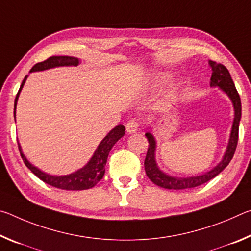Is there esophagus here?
Returning <instances> with one entry per match:
<instances>
[{
    "label": "esophagus",
    "mask_w": 251,
    "mask_h": 251,
    "mask_svg": "<svg viewBox=\"0 0 251 251\" xmlns=\"http://www.w3.org/2000/svg\"><path fill=\"white\" fill-rule=\"evenodd\" d=\"M138 127H139V123L137 122V120H130L126 124V130L128 134H134L138 130Z\"/></svg>",
    "instance_id": "esophagus-1"
}]
</instances>
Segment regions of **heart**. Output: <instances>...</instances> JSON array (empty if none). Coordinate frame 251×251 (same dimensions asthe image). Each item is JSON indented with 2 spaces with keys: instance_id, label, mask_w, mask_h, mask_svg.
Returning a JSON list of instances; mask_svg holds the SVG:
<instances>
[{
  "instance_id": "obj_1",
  "label": "heart",
  "mask_w": 251,
  "mask_h": 251,
  "mask_svg": "<svg viewBox=\"0 0 251 251\" xmlns=\"http://www.w3.org/2000/svg\"><path fill=\"white\" fill-rule=\"evenodd\" d=\"M168 77H169L168 73H160L158 76H157V78H158V79H167ZM180 87H181L180 84L176 85L175 88H174V92H177L178 90H180Z\"/></svg>"
}]
</instances>
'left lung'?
<instances>
[{
    "label": "left lung",
    "instance_id": "1",
    "mask_svg": "<svg viewBox=\"0 0 251 251\" xmlns=\"http://www.w3.org/2000/svg\"><path fill=\"white\" fill-rule=\"evenodd\" d=\"M208 64L211 67V77H210V86L211 87H219V90L225 93L229 100H231L233 106V122L231 126L230 136H229L228 145L226 148V151L223 156V159L216 165V166L208 171L207 173H203L201 175L197 176H190V177H176L171 176L168 174L164 173L158 167L156 161V139L154 135L151 134V127H150V130L147 131L145 136L150 143L148 146V151L146 154L145 163V172L148 178L154 182L155 185L161 187V188L166 189H175V190H184V189H192L194 187L201 186L205 182L209 181L212 178L216 177L218 174L222 173L225 168L228 166L232 159L233 154H235L237 143H238V131H239V122L241 118V101L239 94L235 87V84L232 82V78L230 74H229L228 70L223 64L219 63L209 61Z\"/></svg>",
    "mask_w": 251,
    "mask_h": 251
}]
</instances>
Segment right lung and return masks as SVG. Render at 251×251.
Returning <instances> with one entry per match:
<instances>
[{"label":"right lung","mask_w":251,"mask_h":251,"mask_svg":"<svg viewBox=\"0 0 251 251\" xmlns=\"http://www.w3.org/2000/svg\"><path fill=\"white\" fill-rule=\"evenodd\" d=\"M79 58L73 57V56H52L46 59L44 62L37 63L34 65L29 73L33 72H42L50 69H55V67H61V66H77L79 64ZM28 75H26L23 79L21 87L19 90L18 95L15 97L14 101V118L16 113V105H18V100L20 96V93L22 91L25 82ZM125 135V127L124 125H117L115 128H113L109 133L105 136L103 141L100 143V145L94 151V154L91 157V159L88 160V163L85 165L84 167L77 169L74 173H71L69 175H50L48 173L42 172L41 169L34 166L26 158V156L24 155L21 147L20 143L18 142L20 154L24 164L26 165V167L31 171L34 175L37 176L41 180H43L46 184H49L53 187H56L59 189L64 190H84V189H90L92 187H94L97 182H99L101 178H103L105 174V165L107 163V157L110 150L113 146L120 141V139Z\"/></svg>","instance_id":"right-lung-1"}]
</instances>
